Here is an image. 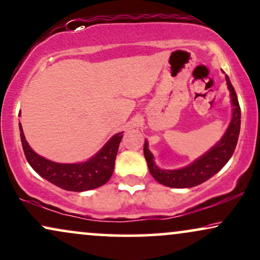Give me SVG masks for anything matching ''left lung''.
Here are the masks:
<instances>
[{
    "label": "left lung",
    "instance_id": "left-lung-1",
    "mask_svg": "<svg viewBox=\"0 0 260 260\" xmlns=\"http://www.w3.org/2000/svg\"><path fill=\"white\" fill-rule=\"evenodd\" d=\"M225 81L229 92H231L232 105H233V117L223 137L218 141L216 146L207 151L203 156L197 159L188 166L179 170H161L155 165L154 156L148 149V142H144V157H146L148 168L150 174L157 183L165 186L184 188L197 186L215 175L233 155L235 147H237L239 134H240L241 123V110L239 106V101L234 87L232 86L231 80L225 75Z\"/></svg>",
    "mask_w": 260,
    "mask_h": 260
}]
</instances>
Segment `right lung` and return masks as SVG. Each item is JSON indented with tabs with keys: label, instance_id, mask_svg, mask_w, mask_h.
I'll use <instances>...</instances> for the list:
<instances>
[{
	"label": "right lung",
	"instance_id": "1",
	"mask_svg": "<svg viewBox=\"0 0 260 260\" xmlns=\"http://www.w3.org/2000/svg\"><path fill=\"white\" fill-rule=\"evenodd\" d=\"M20 116V114H19ZM22 149L31 167L44 179L63 190L82 192L103 186L110 180L114 170L118 147L123 133L116 134L89 160L80 164H58L40 156L25 140L21 123H19Z\"/></svg>",
	"mask_w": 260,
	"mask_h": 260
}]
</instances>
